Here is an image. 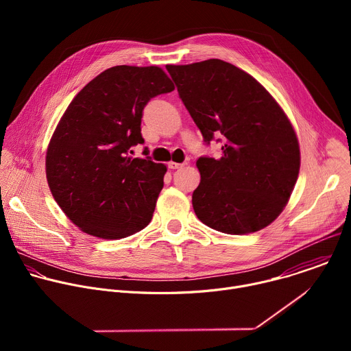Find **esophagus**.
Returning <instances> with one entry per match:
<instances>
[{
  "instance_id": "1",
  "label": "esophagus",
  "mask_w": 351,
  "mask_h": 351,
  "mask_svg": "<svg viewBox=\"0 0 351 351\" xmlns=\"http://www.w3.org/2000/svg\"><path fill=\"white\" fill-rule=\"evenodd\" d=\"M186 164H178V162H173V161H171L169 164H168V168L169 169H180V168H183Z\"/></svg>"
}]
</instances>
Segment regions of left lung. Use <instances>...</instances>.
<instances>
[{
	"mask_svg": "<svg viewBox=\"0 0 351 351\" xmlns=\"http://www.w3.org/2000/svg\"><path fill=\"white\" fill-rule=\"evenodd\" d=\"M194 123L222 157H202L193 208L204 225L245 234L272 223L286 207L300 171V145L285 111L252 75L222 60L167 65Z\"/></svg>",
	"mask_w": 351,
	"mask_h": 351,
	"instance_id": "left-lung-1",
	"label": "left lung"
}]
</instances>
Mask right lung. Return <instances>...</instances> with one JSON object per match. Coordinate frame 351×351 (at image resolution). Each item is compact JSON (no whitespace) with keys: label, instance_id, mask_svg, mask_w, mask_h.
<instances>
[{"label":"right lung","instance_id":"add662e5","mask_svg":"<svg viewBox=\"0 0 351 351\" xmlns=\"http://www.w3.org/2000/svg\"><path fill=\"white\" fill-rule=\"evenodd\" d=\"M172 90L160 66L118 65L88 82L61 117L47 147V182L84 233L122 239L152 221L167 165L133 158L130 148L144 143L145 104Z\"/></svg>","mask_w":351,"mask_h":351}]
</instances>
